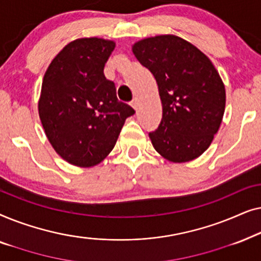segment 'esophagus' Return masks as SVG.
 Listing matches in <instances>:
<instances>
[{"label": "esophagus", "instance_id": "esophagus-1", "mask_svg": "<svg viewBox=\"0 0 261 261\" xmlns=\"http://www.w3.org/2000/svg\"><path fill=\"white\" fill-rule=\"evenodd\" d=\"M130 106L133 107V108H134L135 110H137V109H138V106H139V103H138V98H134L133 101L130 102Z\"/></svg>", "mask_w": 261, "mask_h": 261}]
</instances>
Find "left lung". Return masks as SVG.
<instances>
[{
	"mask_svg": "<svg viewBox=\"0 0 261 261\" xmlns=\"http://www.w3.org/2000/svg\"><path fill=\"white\" fill-rule=\"evenodd\" d=\"M132 49L154 76L162 99V121L148 134L153 147L172 163L198 158L219 130L226 107V90L215 66L176 35L144 39Z\"/></svg>",
	"mask_w": 261,
	"mask_h": 261,
	"instance_id": "8db88e82",
	"label": "left lung"
}]
</instances>
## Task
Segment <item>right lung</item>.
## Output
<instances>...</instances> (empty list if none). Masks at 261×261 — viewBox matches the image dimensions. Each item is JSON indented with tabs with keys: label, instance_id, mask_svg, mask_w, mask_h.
<instances>
[{
	"label": "right lung",
	"instance_id": "obj_1",
	"mask_svg": "<svg viewBox=\"0 0 261 261\" xmlns=\"http://www.w3.org/2000/svg\"><path fill=\"white\" fill-rule=\"evenodd\" d=\"M115 42L82 38L67 44L46 70L38 109L55 151L80 167L97 165L112 152L124 121L135 113L116 97L103 69Z\"/></svg>",
	"mask_w": 261,
	"mask_h": 261
}]
</instances>
